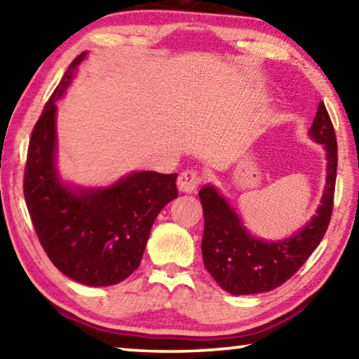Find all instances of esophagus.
<instances>
[{
	"label": "esophagus",
	"mask_w": 359,
	"mask_h": 359,
	"mask_svg": "<svg viewBox=\"0 0 359 359\" xmlns=\"http://www.w3.org/2000/svg\"><path fill=\"white\" fill-rule=\"evenodd\" d=\"M201 183H202V178L197 170H184V172H181L178 176V187L180 191L183 192L196 191Z\"/></svg>",
	"instance_id": "34e87169"
}]
</instances>
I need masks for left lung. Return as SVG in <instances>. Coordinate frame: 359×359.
Segmentation results:
<instances>
[{"label": "left lung", "instance_id": "obj_1", "mask_svg": "<svg viewBox=\"0 0 359 359\" xmlns=\"http://www.w3.org/2000/svg\"><path fill=\"white\" fill-rule=\"evenodd\" d=\"M310 135L326 147L327 184L321 207L299 234L283 242H264L242 228L241 219L212 186L198 192L203 208L202 257L207 271L223 290L250 295L273 290L290 279L323 241L334 210L337 178V137L324 102H319Z\"/></svg>", "mask_w": 359, "mask_h": 359}]
</instances>
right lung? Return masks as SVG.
<instances>
[{"label":"right lung","mask_w":359,"mask_h":359,"mask_svg":"<svg viewBox=\"0 0 359 359\" xmlns=\"http://www.w3.org/2000/svg\"><path fill=\"white\" fill-rule=\"evenodd\" d=\"M85 53L74 59L32 130L24 197L38 241L60 273L85 285H114L140 266L157 215L178 197L176 176L137 172L106 189L72 192L54 167L56 101Z\"/></svg>","instance_id":"right-lung-1"}]
</instances>
